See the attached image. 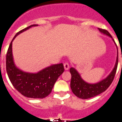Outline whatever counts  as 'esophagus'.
<instances>
[{"mask_svg":"<svg viewBox=\"0 0 122 122\" xmlns=\"http://www.w3.org/2000/svg\"><path fill=\"white\" fill-rule=\"evenodd\" d=\"M64 68H65V70H68L70 68V65H69L68 63H65L64 64Z\"/></svg>","mask_w":122,"mask_h":122,"instance_id":"1","label":"esophagus"}]
</instances>
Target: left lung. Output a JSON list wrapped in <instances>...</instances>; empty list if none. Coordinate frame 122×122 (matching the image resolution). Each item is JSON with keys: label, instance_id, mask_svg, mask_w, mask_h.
I'll list each match as a JSON object with an SVG mask.
<instances>
[{"label": "left lung", "instance_id": "left-lung-1", "mask_svg": "<svg viewBox=\"0 0 122 122\" xmlns=\"http://www.w3.org/2000/svg\"><path fill=\"white\" fill-rule=\"evenodd\" d=\"M98 30L102 33L111 37L113 42H115L114 40L112 38V35H110V33L107 30L101 29V28H98ZM115 45L117 46L116 44ZM118 53L117 52V57L115 65L113 70L112 71V72L110 73L106 78L99 81L97 83H87L81 78L80 75L76 70V69H75L74 68H71L70 69V71L71 75L70 87L73 93L79 98L86 99H89L96 96L106 91L109 87V86L111 85V83L113 80L115 75L117 69L118 60Z\"/></svg>", "mask_w": 122, "mask_h": 122}]
</instances>
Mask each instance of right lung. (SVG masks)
Wrapping results in <instances>:
<instances>
[{"label": "right lung", "instance_id": "right-lung-1", "mask_svg": "<svg viewBox=\"0 0 122 122\" xmlns=\"http://www.w3.org/2000/svg\"><path fill=\"white\" fill-rule=\"evenodd\" d=\"M32 25L16 34L10 42L6 54V71L10 82L17 91L23 96L30 98L43 99L51 92L54 83L64 72L63 63L48 66L39 72H25L16 67L12 56V44L14 39L22 32L32 26Z\"/></svg>", "mask_w": 122, "mask_h": 122}]
</instances>
